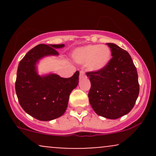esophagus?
Returning <instances> with one entry per match:
<instances>
[{"label":"esophagus","instance_id":"esophagus-1","mask_svg":"<svg viewBox=\"0 0 156 156\" xmlns=\"http://www.w3.org/2000/svg\"><path fill=\"white\" fill-rule=\"evenodd\" d=\"M84 77H85V73H84V71H83V70H80V71L79 78H80V79H82V78H83Z\"/></svg>","mask_w":156,"mask_h":156}]
</instances>
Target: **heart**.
Wrapping results in <instances>:
<instances>
[{
  "label": "heart",
  "mask_w": 156,
  "mask_h": 156,
  "mask_svg": "<svg viewBox=\"0 0 156 156\" xmlns=\"http://www.w3.org/2000/svg\"><path fill=\"white\" fill-rule=\"evenodd\" d=\"M112 56V52L104 44H89L76 49L73 57L79 64H87L92 71H101L108 65Z\"/></svg>",
  "instance_id": "1"
}]
</instances>
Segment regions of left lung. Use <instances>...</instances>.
Wrapping results in <instances>:
<instances>
[{
    "mask_svg": "<svg viewBox=\"0 0 156 156\" xmlns=\"http://www.w3.org/2000/svg\"><path fill=\"white\" fill-rule=\"evenodd\" d=\"M112 58L101 71L87 73L91 82L89 101L98 115L115 119L128 114L139 93L136 68L129 53L114 43H107Z\"/></svg>",
    "mask_w": 156,
    "mask_h": 156,
    "instance_id": "1",
    "label": "left lung"
}]
</instances>
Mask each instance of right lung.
<instances>
[{"label": "right lung", "mask_w": 156, "mask_h": 156, "mask_svg": "<svg viewBox=\"0 0 156 156\" xmlns=\"http://www.w3.org/2000/svg\"><path fill=\"white\" fill-rule=\"evenodd\" d=\"M64 47V44H38L19 63L15 91L20 105L27 114L39 120L50 121L63 115L69 94L78 84V71L68 78L53 73L43 76L37 73L39 60L48 55H58L55 49Z\"/></svg>", "instance_id": "right-lung-1"}]
</instances>
